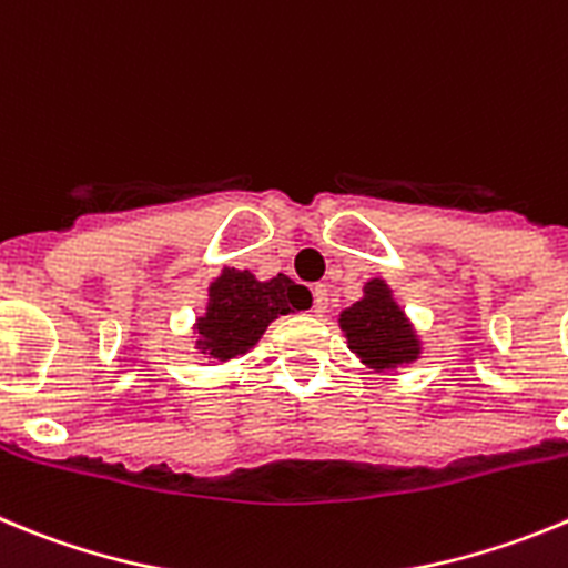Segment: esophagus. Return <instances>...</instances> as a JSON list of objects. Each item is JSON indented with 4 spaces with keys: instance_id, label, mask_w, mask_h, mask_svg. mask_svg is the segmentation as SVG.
Returning a JSON list of instances; mask_svg holds the SVG:
<instances>
[{
    "instance_id": "1",
    "label": "esophagus",
    "mask_w": 568,
    "mask_h": 568,
    "mask_svg": "<svg viewBox=\"0 0 568 568\" xmlns=\"http://www.w3.org/2000/svg\"><path fill=\"white\" fill-rule=\"evenodd\" d=\"M312 295H315V312L318 315L329 312V290H326V284H318V287L312 290Z\"/></svg>"
}]
</instances>
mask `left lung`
Listing matches in <instances>:
<instances>
[{
	"label": "left lung",
	"mask_w": 568,
	"mask_h": 568,
	"mask_svg": "<svg viewBox=\"0 0 568 568\" xmlns=\"http://www.w3.org/2000/svg\"><path fill=\"white\" fill-rule=\"evenodd\" d=\"M337 324L346 346L372 372L397 374L423 357V337L379 275L363 284V298L341 310Z\"/></svg>",
	"instance_id": "1"
}]
</instances>
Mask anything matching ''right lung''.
Returning <instances> with one entry per match:
<instances>
[{"mask_svg": "<svg viewBox=\"0 0 568 568\" xmlns=\"http://www.w3.org/2000/svg\"><path fill=\"white\" fill-rule=\"evenodd\" d=\"M310 306V290L295 284L290 275L278 273L262 281L250 270L222 267L207 284L205 310L191 326L194 348L202 357L227 363L247 355L275 318Z\"/></svg>", "mask_w": 568, "mask_h": 568, "instance_id": "right-lung-1", "label": "right lung"}]
</instances>
